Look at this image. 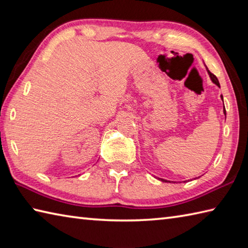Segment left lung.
Masks as SVG:
<instances>
[{"mask_svg":"<svg viewBox=\"0 0 248 248\" xmlns=\"http://www.w3.org/2000/svg\"><path fill=\"white\" fill-rule=\"evenodd\" d=\"M207 68V67H205ZM207 70H208V68H207ZM208 73H209V76H210V78H211V80H212V82L214 83V84H217V85L219 87V82H218V80H217V78L215 77L213 73H211L210 72L209 70H208ZM220 98L223 99V96H220ZM224 114L226 115V109H225V107H224ZM161 181H163V182H170V181H167V180H164V179H161Z\"/></svg>","mask_w":248,"mask_h":248,"instance_id":"left-lung-1","label":"left lung"}]
</instances>
